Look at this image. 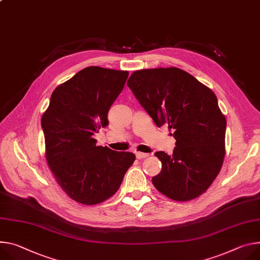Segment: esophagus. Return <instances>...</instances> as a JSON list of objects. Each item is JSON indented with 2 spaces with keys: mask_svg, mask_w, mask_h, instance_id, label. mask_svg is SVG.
Masks as SVG:
<instances>
[{
  "mask_svg": "<svg viewBox=\"0 0 260 260\" xmlns=\"http://www.w3.org/2000/svg\"><path fill=\"white\" fill-rule=\"evenodd\" d=\"M136 156L137 158L141 159V158H145V157H148L149 156V153H144V152H136Z\"/></svg>",
  "mask_w": 260,
  "mask_h": 260,
  "instance_id": "esophagus-1",
  "label": "esophagus"
}]
</instances>
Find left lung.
Masks as SVG:
<instances>
[{
  "mask_svg": "<svg viewBox=\"0 0 260 260\" xmlns=\"http://www.w3.org/2000/svg\"><path fill=\"white\" fill-rule=\"evenodd\" d=\"M127 86L156 126L174 129L173 153H154L162 165L152 177L156 190L176 201L203 194L225 155L226 119L215 93L176 67L137 70Z\"/></svg>",
  "mask_w": 260,
  "mask_h": 260,
  "instance_id": "left-lung-1",
  "label": "left lung"
}]
</instances>
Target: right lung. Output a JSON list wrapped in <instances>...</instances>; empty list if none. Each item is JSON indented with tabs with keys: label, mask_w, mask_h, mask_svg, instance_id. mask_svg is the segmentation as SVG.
I'll list each match as a JSON object with an SVG mask.
<instances>
[{
	"label": "right lung",
	"mask_w": 260,
	"mask_h": 260,
	"mask_svg": "<svg viewBox=\"0 0 260 260\" xmlns=\"http://www.w3.org/2000/svg\"><path fill=\"white\" fill-rule=\"evenodd\" d=\"M128 73L90 66L58 86L41 118L49 167L63 191L93 205L113 196L136 155L96 146L93 138L109 124L108 112Z\"/></svg>",
	"instance_id": "right-lung-1"
}]
</instances>
